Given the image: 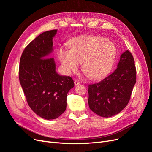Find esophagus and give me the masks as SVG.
Masks as SVG:
<instances>
[{
	"label": "esophagus",
	"mask_w": 152,
	"mask_h": 152,
	"mask_svg": "<svg viewBox=\"0 0 152 152\" xmlns=\"http://www.w3.org/2000/svg\"><path fill=\"white\" fill-rule=\"evenodd\" d=\"M80 84V81H79L78 80H74V84H75V86L79 85Z\"/></svg>",
	"instance_id": "esophagus-1"
}]
</instances>
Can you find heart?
Here are the masks:
<instances>
[{"mask_svg":"<svg viewBox=\"0 0 152 152\" xmlns=\"http://www.w3.org/2000/svg\"><path fill=\"white\" fill-rule=\"evenodd\" d=\"M71 50L61 49L59 58L68 73H75L82 63V71L91 79H100L111 70L117 55L115 44L103 37L86 35L73 41Z\"/></svg>","mask_w":152,"mask_h":152,"instance_id":"obj_1","label":"heart"}]
</instances>
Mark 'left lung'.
Segmentation results:
<instances>
[{
	"label": "left lung",
	"mask_w": 152,
	"mask_h": 152,
	"mask_svg": "<svg viewBox=\"0 0 152 152\" xmlns=\"http://www.w3.org/2000/svg\"><path fill=\"white\" fill-rule=\"evenodd\" d=\"M136 81L134 59L127 50L121 54L117 68L112 74L98 83L89 85L90 109L103 117L120 113L129 102Z\"/></svg>",
	"instance_id": "obj_1"
}]
</instances>
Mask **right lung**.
<instances>
[{
  "instance_id": "add662e5",
  "label": "right lung",
  "mask_w": 152,
  "mask_h": 152,
  "mask_svg": "<svg viewBox=\"0 0 152 152\" xmlns=\"http://www.w3.org/2000/svg\"><path fill=\"white\" fill-rule=\"evenodd\" d=\"M57 30L43 32L27 45L20 58L19 79L27 103L40 117L51 120L65 111L72 77L59 75L54 58L53 39Z\"/></svg>"
}]
</instances>
